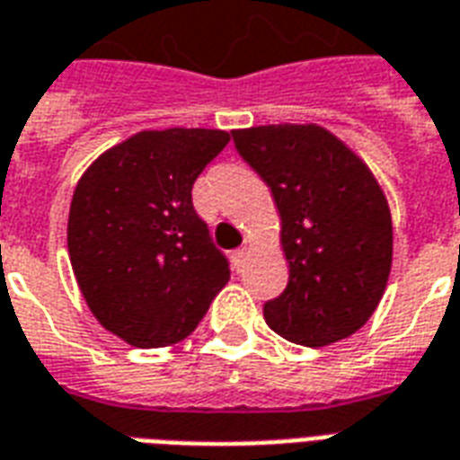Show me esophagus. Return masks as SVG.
<instances>
[{"label": "esophagus", "instance_id": "34e87169", "mask_svg": "<svg viewBox=\"0 0 460 460\" xmlns=\"http://www.w3.org/2000/svg\"><path fill=\"white\" fill-rule=\"evenodd\" d=\"M231 258H234V265H236V268H243V263H246V258H248V246H241V248H236V251H234V253H231Z\"/></svg>", "mask_w": 460, "mask_h": 460}]
</instances>
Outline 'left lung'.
Masks as SVG:
<instances>
[{"label": "left lung", "mask_w": 460, "mask_h": 460, "mask_svg": "<svg viewBox=\"0 0 460 460\" xmlns=\"http://www.w3.org/2000/svg\"><path fill=\"white\" fill-rule=\"evenodd\" d=\"M231 136L270 187L282 219L290 280L265 302L268 326L312 349L356 334L376 312L393 263V219L373 172L316 124Z\"/></svg>", "instance_id": "left-lung-1"}]
</instances>
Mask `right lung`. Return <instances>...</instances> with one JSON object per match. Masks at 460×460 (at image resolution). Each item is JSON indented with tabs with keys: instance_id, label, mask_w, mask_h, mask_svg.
Returning <instances> with one entry per match:
<instances>
[{
	"instance_id": "add662e5",
	"label": "right lung",
	"mask_w": 460,
	"mask_h": 460,
	"mask_svg": "<svg viewBox=\"0 0 460 460\" xmlns=\"http://www.w3.org/2000/svg\"><path fill=\"white\" fill-rule=\"evenodd\" d=\"M231 136L141 131L75 187L67 251L92 314L138 349L182 341L229 282V261L192 207V185Z\"/></svg>"
}]
</instances>
